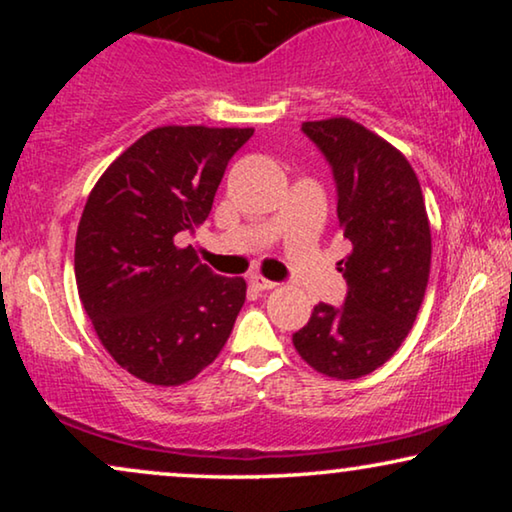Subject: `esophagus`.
I'll return each mask as SVG.
<instances>
[{
    "instance_id": "1",
    "label": "esophagus",
    "mask_w": 512,
    "mask_h": 512,
    "mask_svg": "<svg viewBox=\"0 0 512 512\" xmlns=\"http://www.w3.org/2000/svg\"><path fill=\"white\" fill-rule=\"evenodd\" d=\"M249 284L254 286L256 291H270V289H275V282H270V279H265V277H261V275H251L249 277Z\"/></svg>"
}]
</instances>
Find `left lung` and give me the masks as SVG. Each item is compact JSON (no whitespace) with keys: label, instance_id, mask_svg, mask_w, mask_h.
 <instances>
[{"label":"left lung","instance_id":"obj_1","mask_svg":"<svg viewBox=\"0 0 512 512\" xmlns=\"http://www.w3.org/2000/svg\"><path fill=\"white\" fill-rule=\"evenodd\" d=\"M338 186V219L352 254L338 270L345 305L319 303L293 333L317 373L356 380L387 363L415 324L431 270V226L408 158L352 118L307 121Z\"/></svg>","mask_w":512,"mask_h":512}]
</instances>
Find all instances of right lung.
<instances>
[{
	"mask_svg": "<svg viewBox=\"0 0 512 512\" xmlns=\"http://www.w3.org/2000/svg\"><path fill=\"white\" fill-rule=\"evenodd\" d=\"M251 135L254 128H156L88 195L74 247L79 298L111 359L142 382L193 380L233 331L247 282L214 275L174 237L207 219L228 160Z\"/></svg>",
	"mask_w": 512,
	"mask_h": 512,
	"instance_id": "add662e5",
	"label": "right lung"
}]
</instances>
